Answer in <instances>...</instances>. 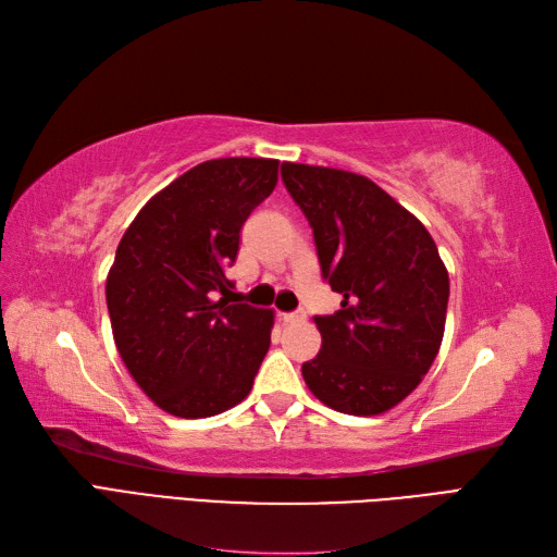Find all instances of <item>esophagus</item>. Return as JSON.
<instances>
[{
    "label": "esophagus",
    "instance_id": "34e87169",
    "mask_svg": "<svg viewBox=\"0 0 557 557\" xmlns=\"http://www.w3.org/2000/svg\"><path fill=\"white\" fill-rule=\"evenodd\" d=\"M278 318L283 323H299V320H305L307 313L305 311H288V313H278Z\"/></svg>",
    "mask_w": 557,
    "mask_h": 557
}]
</instances>
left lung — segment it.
I'll return each instance as SVG.
<instances>
[{
  "label": "left lung",
  "mask_w": 557,
  "mask_h": 557,
  "mask_svg": "<svg viewBox=\"0 0 557 557\" xmlns=\"http://www.w3.org/2000/svg\"><path fill=\"white\" fill-rule=\"evenodd\" d=\"M313 230L323 278L342 309L315 315L318 356L301 364L330 409L376 416L416 391L440 352L448 272L425 225L367 176L281 164Z\"/></svg>",
  "instance_id": "8db88e82"
}]
</instances>
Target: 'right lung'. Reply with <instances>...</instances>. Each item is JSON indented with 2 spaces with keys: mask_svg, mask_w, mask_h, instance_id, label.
I'll return each mask as SVG.
<instances>
[{
  "mask_svg": "<svg viewBox=\"0 0 557 557\" xmlns=\"http://www.w3.org/2000/svg\"><path fill=\"white\" fill-rule=\"evenodd\" d=\"M276 181L278 160L201 162L150 197L117 244L107 276L115 348L166 413L209 418L250 393L274 311L232 305L227 267Z\"/></svg>",
  "mask_w": 557,
  "mask_h": 557,
  "instance_id": "obj_1",
  "label": "right lung"
}]
</instances>
